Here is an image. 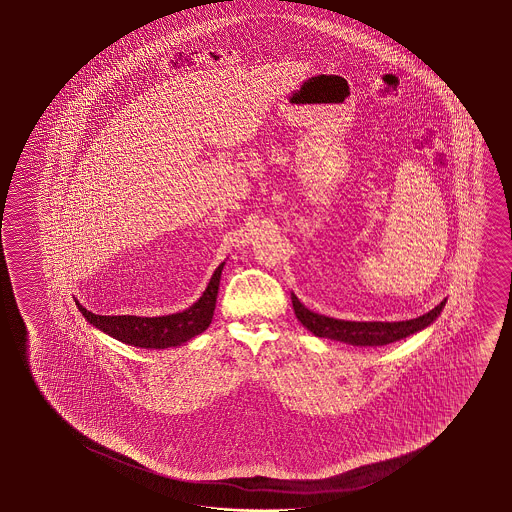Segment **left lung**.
Segmentation results:
<instances>
[{"mask_svg": "<svg viewBox=\"0 0 512 512\" xmlns=\"http://www.w3.org/2000/svg\"><path fill=\"white\" fill-rule=\"evenodd\" d=\"M291 300L296 318L314 336L327 337L352 346H384L396 343L432 325L446 305V300H443L427 314L407 321H344L312 312L294 293H291Z\"/></svg>", "mask_w": 512, "mask_h": 512, "instance_id": "1", "label": "left lung"}]
</instances>
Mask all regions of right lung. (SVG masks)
I'll list each match as a JSON object with an SVG mask.
<instances>
[{
	"label": "right lung",
	"instance_id": "obj_1",
	"mask_svg": "<svg viewBox=\"0 0 512 512\" xmlns=\"http://www.w3.org/2000/svg\"><path fill=\"white\" fill-rule=\"evenodd\" d=\"M225 262H221L214 275L210 278L207 289L202 296L182 312L157 316V318H141V316H100L85 309L75 300L76 307L84 314V318L100 328L101 332L118 339L121 343L146 348V350H164L191 341L209 328L216 298H218L219 278Z\"/></svg>",
	"mask_w": 512,
	"mask_h": 512
}]
</instances>
